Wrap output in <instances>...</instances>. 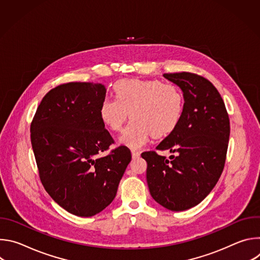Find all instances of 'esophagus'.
Masks as SVG:
<instances>
[{
  "instance_id": "34e87169",
  "label": "esophagus",
  "mask_w": 260,
  "mask_h": 260,
  "mask_svg": "<svg viewBox=\"0 0 260 260\" xmlns=\"http://www.w3.org/2000/svg\"><path fill=\"white\" fill-rule=\"evenodd\" d=\"M141 155V152L140 151H137V150H132V156L133 158H137Z\"/></svg>"
}]
</instances>
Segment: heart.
<instances>
[{
  "label": "heart",
  "mask_w": 260,
  "mask_h": 260,
  "mask_svg": "<svg viewBox=\"0 0 260 260\" xmlns=\"http://www.w3.org/2000/svg\"><path fill=\"white\" fill-rule=\"evenodd\" d=\"M115 99H104L99 114L102 122L111 131L124 128L121 144L140 148L153 135L160 138L170 135L179 124L184 111V95L173 83L156 79H120L113 85Z\"/></svg>",
  "instance_id": "1"
}]
</instances>
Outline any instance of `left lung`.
Wrapping results in <instances>:
<instances>
[{"label": "left lung", "mask_w": 260, "mask_h": 260, "mask_svg": "<svg viewBox=\"0 0 260 260\" xmlns=\"http://www.w3.org/2000/svg\"><path fill=\"white\" fill-rule=\"evenodd\" d=\"M183 91L184 111L178 126L156 147L176 155L146 151L147 184L151 197L171 211L199 205L214 188L223 171L231 125L216 87L194 73L164 74Z\"/></svg>", "instance_id": "left-lung-1"}]
</instances>
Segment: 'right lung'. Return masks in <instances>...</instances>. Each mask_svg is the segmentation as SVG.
<instances>
[{
  "mask_svg": "<svg viewBox=\"0 0 260 260\" xmlns=\"http://www.w3.org/2000/svg\"><path fill=\"white\" fill-rule=\"evenodd\" d=\"M106 96L103 84L69 82L52 88L30 123V142L40 180L61 208L90 217L114 200L132 159L126 146L109 154L113 138L99 114Z\"/></svg>",
  "mask_w": 260,
  "mask_h": 260,
  "instance_id": "right-lung-1",
  "label": "right lung"
}]
</instances>
